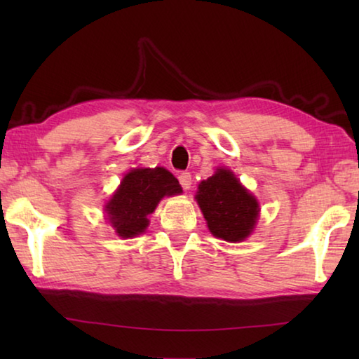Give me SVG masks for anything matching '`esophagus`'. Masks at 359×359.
<instances>
[{"mask_svg":"<svg viewBox=\"0 0 359 359\" xmlns=\"http://www.w3.org/2000/svg\"><path fill=\"white\" fill-rule=\"evenodd\" d=\"M179 182H180V185H182V188H184V190H188V188H190V185H191V175H190V172L179 174Z\"/></svg>","mask_w":359,"mask_h":359,"instance_id":"obj_1","label":"esophagus"}]
</instances>
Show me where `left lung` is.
<instances>
[{
  "label": "left lung",
  "instance_id": "left-lung-1",
  "mask_svg": "<svg viewBox=\"0 0 359 359\" xmlns=\"http://www.w3.org/2000/svg\"><path fill=\"white\" fill-rule=\"evenodd\" d=\"M196 201L210 233L223 241H244L257 223V199L226 169H218L212 177L201 182Z\"/></svg>",
  "mask_w": 359,
  "mask_h": 359
}]
</instances>
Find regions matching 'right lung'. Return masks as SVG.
Returning a JSON list of instances; mask_svg holds the SVG:
<instances>
[{"instance_id":"1","label":"right lung","mask_w":359,"mask_h":359,"mask_svg":"<svg viewBox=\"0 0 359 359\" xmlns=\"http://www.w3.org/2000/svg\"><path fill=\"white\" fill-rule=\"evenodd\" d=\"M180 191L179 180L165 168L133 169L106 205L115 233L125 239L144 233L149 226L147 215L155 210L160 199Z\"/></svg>"}]
</instances>
